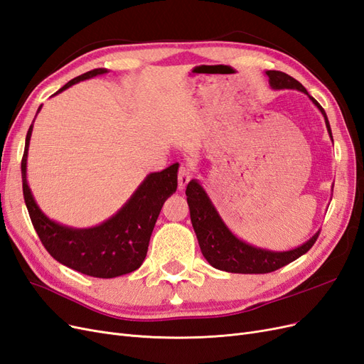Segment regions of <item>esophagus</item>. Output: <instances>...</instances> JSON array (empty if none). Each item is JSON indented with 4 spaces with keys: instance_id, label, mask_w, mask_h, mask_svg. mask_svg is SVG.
<instances>
[{
    "instance_id": "esophagus-1",
    "label": "esophagus",
    "mask_w": 364,
    "mask_h": 364,
    "mask_svg": "<svg viewBox=\"0 0 364 364\" xmlns=\"http://www.w3.org/2000/svg\"><path fill=\"white\" fill-rule=\"evenodd\" d=\"M191 181V170L188 165H181L179 174H178V183H179V190H183L188 182Z\"/></svg>"
}]
</instances>
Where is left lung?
Masks as SVG:
<instances>
[{
    "label": "left lung",
    "instance_id": "obj_1",
    "mask_svg": "<svg viewBox=\"0 0 364 364\" xmlns=\"http://www.w3.org/2000/svg\"><path fill=\"white\" fill-rule=\"evenodd\" d=\"M266 75L269 77V85L272 86V90H297L310 97V100L314 103V106H317L318 111L322 112L329 138L333 141L331 127H329V121L323 107L306 92V90L299 82L282 71H266ZM185 194L186 202H188L190 206L191 223L197 241H199L200 250L205 259L218 270L245 274L274 272L302 257L304 253H306L313 247L318 234H321L317 230L310 240L291 250L277 252L261 249L240 240L232 230L226 226L223 218L220 217L218 211L199 181L193 179L188 183V186H186Z\"/></svg>",
    "mask_w": 364,
    "mask_h": 364
}]
</instances>
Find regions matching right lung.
<instances>
[{
	"label": "right lung",
	"instance_id": "1",
	"mask_svg": "<svg viewBox=\"0 0 364 364\" xmlns=\"http://www.w3.org/2000/svg\"><path fill=\"white\" fill-rule=\"evenodd\" d=\"M106 73V68L87 71L70 80L54 95L82 80ZM41 107L42 106H39L38 112ZM31 132L33 123L26 136L21 173H23L24 200L33 228L38 232L43 247L63 266L87 277L109 279L139 269L142 261L146 259L149 241L162 205L178 188L179 164H173L162 171L147 174V178L141 182L130 199L118 209L117 214L105 220L103 223L77 229L48 218L41 211L31 194L27 182V156Z\"/></svg>",
	"mask_w": 364,
	"mask_h": 364
}]
</instances>
